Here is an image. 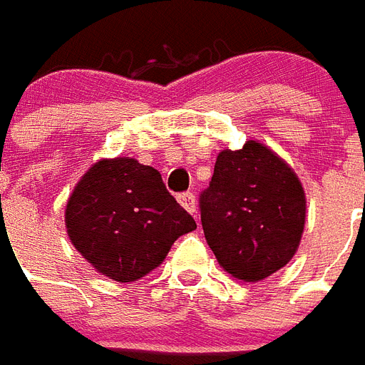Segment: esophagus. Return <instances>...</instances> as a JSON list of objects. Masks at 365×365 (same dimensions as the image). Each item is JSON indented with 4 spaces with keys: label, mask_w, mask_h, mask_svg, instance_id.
<instances>
[{
    "label": "esophagus",
    "mask_w": 365,
    "mask_h": 365,
    "mask_svg": "<svg viewBox=\"0 0 365 365\" xmlns=\"http://www.w3.org/2000/svg\"><path fill=\"white\" fill-rule=\"evenodd\" d=\"M177 198H179V204L185 207L186 212H190L192 215H196V213H198V207H196V194L182 192V194H179Z\"/></svg>",
    "instance_id": "esophagus-1"
}]
</instances>
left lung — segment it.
<instances>
[{
  "mask_svg": "<svg viewBox=\"0 0 365 365\" xmlns=\"http://www.w3.org/2000/svg\"><path fill=\"white\" fill-rule=\"evenodd\" d=\"M207 245L227 273L262 281L297 254L306 221V196L275 152L256 140L219 152L210 186L200 194Z\"/></svg>",
  "mask_w": 365,
  "mask_h": 365,
  "instance_id": "obj_1",
  "label": "left lung"
}]
</instances>
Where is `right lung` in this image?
I'll return each mask as SVG.
<instances>
[{"mask_svg":"<svg viewBox=\"0 0 365 365\" xmlns=\"http://www.w3.org/2000/svg\"><path fill=\"white\" fill-rule=\"evenodd\" d=\"M65 223L84 259L119 283L148 275L180 235L196 229L160 171L133 158L101 160L90 167L68 198Z\"/></svg>","mask_w":365,"mask_h":365,"instance_id":"1","label":"right lung"}]
</instances>
